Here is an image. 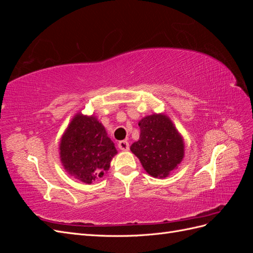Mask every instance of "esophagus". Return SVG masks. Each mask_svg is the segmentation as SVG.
Wrapping results in <instances>:
<instances>
[{
	"instance_id": "1",
	"label": "esophagus",
	"mask_w": 253,
	"mask_h": 253,
	"mask_svg": "<svg viewBox=\"0 0 253 253\" xmlns=\"http://www.w3.org/2000/svg\"><path fill=\"white\" fill-rule=\"evenodd\" d=\"M118 148L121 150V151H127L129 145H128V142L126 140H121L118 142Z\"/></svg>"
}]
</instances>
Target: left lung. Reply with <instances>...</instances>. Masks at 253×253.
Returning <instances> with one entry per match:
<instances>
[{
  "label": "left lung",
  "instance_id": "left-lung-1",
  "mask_svg": "<svg viewBox=\"0 0 253 253\" xmlns=\"http://www.w3.org/2000/svg\"><path fill=\"white\" fill-rule=\"evenodd\" d=\"M138 126L139 139L131 145L132 153L152 177H168L185 156L183 137L170 117L163 113L143 117Z\"/></svg>",
  "mask_w": 253,
  "mask_h": 253
}]
</instances>
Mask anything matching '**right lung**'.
<instances>
[{"label":"right lung","mask_w":253,"mask_h":253,"mask_svg":"<svg viewBox=\"0 0 253 253\" xmlns=\"http://www.w3.org/2000/svg\"><path fill=\"white\" fill-rule=\"evenodd\" d=\"M59 154L68 175L90 185L109 171L117 150L95 115L78 112L61 137Z\"/></svg>","instance_id":"1"}]
</instances>
